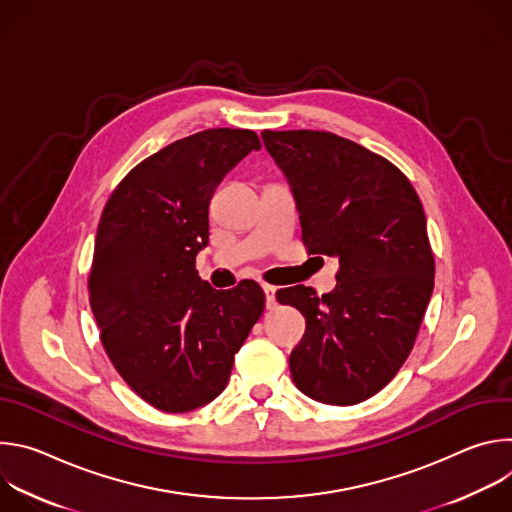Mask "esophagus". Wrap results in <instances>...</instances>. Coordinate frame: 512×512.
Masks as SVG:
<instances>
[{
	"label": "esophagus",
	"instance_id": "34e87169",
	"mask_svg": "<svg viewBox=\"0 0 512 512\" xmlns=\"http://www.w3.org/2000/svg\"><path fill=\"white\" fill-rule=\"evenodd\" d=\"M265 285H269V287H273V285H275V279H271V277H267V279H265Z\"/></svg>",
	"mask_w": 512,
	"mask_h": 512
}]
</instances>
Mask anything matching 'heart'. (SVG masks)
Segmentation results:
<instances>
[{
    "mask_svg": "<svg viewBox=\"0 0 512 512\" xmlns=\"http://www.w3.org/2000/svg\"><path fill=\"white\" fill-rule=\"evenodd\" d=\"M283 190H287L285 184H271V186H267V188L263 190V194H265V198H271V196H275V194H279V192H283Z\"/></svg>",
    "mask_w": 512,
    "mask_h": 512,
    "instance_id": "b5f03b06",
    "label": "heart"
}]
</instances>
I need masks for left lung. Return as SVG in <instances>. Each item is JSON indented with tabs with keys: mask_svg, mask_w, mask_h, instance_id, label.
<instances>
[{
	"mask_svg": "<svg viewBox=\"0 0 512 512\" xmlns=\"http://www.w3.org/2000/svg\"><path fill=\"white\" fill-rule=\"evenodd\" d=\"M249 133L204 129L137 164L109 196L95 239L89 298L121 379L152 407L186 413L221 395L235 354L263 314L245 285L202 281L208 204L245 158ZM214 282V281H212Z\"/></svg>",
	"mask_w": 512,
	"mask_h": 512,
	"instance_id": "8db88e82",
	"label": "left lung"
}]
</instances>
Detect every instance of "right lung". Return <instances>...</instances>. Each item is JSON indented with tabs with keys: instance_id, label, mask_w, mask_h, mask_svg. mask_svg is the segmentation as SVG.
<instances>
[{
	"instance_id": "add662e5",
	"label": "right lung",
	"mask_w": 512,
	"mask_h": 512,
	"mask_svg": "<svg viewBox=\"0 0 512 512\" xmlns=\"http://www.w3.org/2000/svg\"><path fill=\"white\" fill-rule=\"evenodd\" d=\"M265 148L294 190L308 255L340 265L330 294L296 306L306 332L291 379L316 401L362 403L403 367L431 298L423 206L397 166L330 131H277Z\"/></svg>"
}]
</instances>
